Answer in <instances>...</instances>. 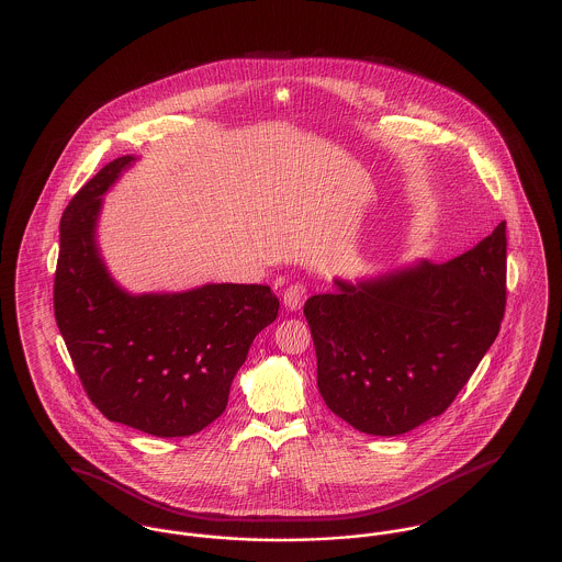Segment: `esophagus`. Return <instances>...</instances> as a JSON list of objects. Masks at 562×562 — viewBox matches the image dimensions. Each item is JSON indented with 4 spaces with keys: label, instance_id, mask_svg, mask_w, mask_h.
<instances>
[{
    "label": "esophagus",
    "instance_id": "1",
    "mask_svg": "<svg viewBox=\"0 0 562 562\" xmlns=\"http://www.w3.org/2000/svg\"><path fill=\"white\" fill-rule=\"evenodd\" d=\"M305 297H307V289H305V284H302V282H295V284L286 286V291H284V295H282V302H284V305H286L289 310H300L303 302H305Z\"/></svg>",
    "mask_w": 562,
    "mask_h": 562
}]
</instances>
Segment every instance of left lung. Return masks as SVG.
Instances as JSON below:
<instances>
[{
  "label": "left lung",
  "instance_id": "obj_1",
  "mask_svg": "<svg viewBox=\"0 0 562 562\" xmlns=\"http://www.w3.org/2000/svg\"><path fill=\"white\" fill-rule=\"evenodd\" d=\"M303 305L325 404L352 428L408 432L442 415L496 340L507 303L501 222L445 265L419 262Z\"/></svg>",
  "mask_w": 562,
  "mask_h": 562
}]
</instances>
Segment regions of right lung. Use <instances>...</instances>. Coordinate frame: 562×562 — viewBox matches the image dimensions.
I'll use <instances>...</instances> for the list:
<instances>
[{"mask_svg": "<svg viewBox=\"0 0 562 562\" xmlns=\"http://www.w3.org/2000/svg\"><path fill=\"white\" fill-rule=\"evenodd\" d=\"M134 158L93 175L59 222L55 321L93 406L160 438L201 432L224 413L231 383L280 302L260 284H207L177 295L124 293L93 241L100 196Z\"/></svg>", "mask_w": 562, "mask_h": 562, "instance_id": "obj_1", "label": "right lung"}]
</instances>
